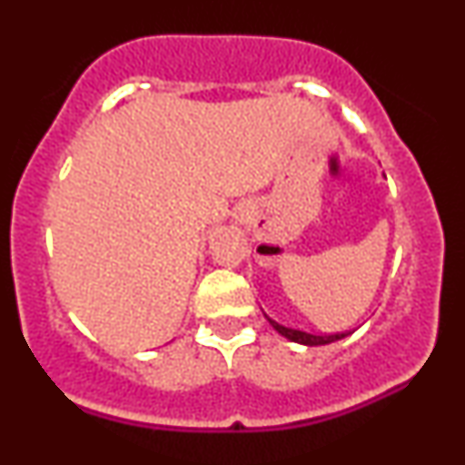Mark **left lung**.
Returning a JSON list of instances; mask_svg holds the SVG:
<instances>
[{
	"label": "left lung",
	"instance_id": "1",
	"mask_svg": "<svg viewBox=\"0 0 465 465\" xmlns=\"http://www.w3.org/2000/svg\"><path fill=\"white\" fill-rule=\"evenodd\" d=\"M269 319V317H266ZM269 323L273 325V328L280 332L282 336H286V339L295 341V343H302V345H325V343H334V341L343 339V336L348 334H328V336H317V334H308V332H302V330H292V328H284V325L275 323L273 319H269Z\"/></svg>",
	"mask_w": 465,
	"mask_h": 465
}]
</instances>
